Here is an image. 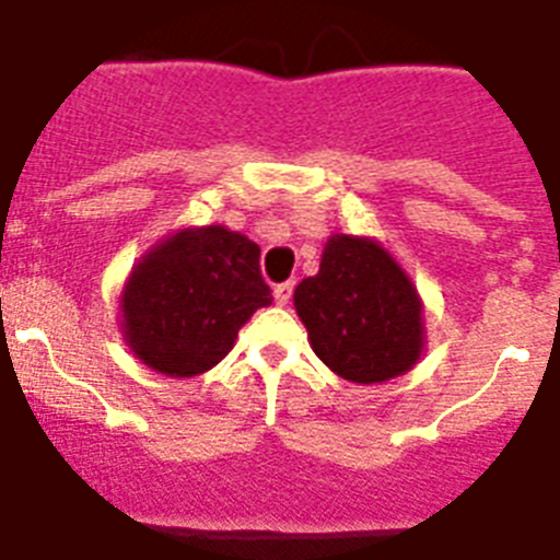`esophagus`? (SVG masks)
Wrapping results in <instances>:
<instances>
[{
	"label": "esophagus",
	"instance_id": "obj_1",
	"mask_svg": "<svg viewBox=\"0 0 560 560\" xmlns=\"http://www.w3.org/2000/svg\"><path fill=\"white\" fill-rule=\"evenodd\" d=\"M292 292H294V283L275 285V301L280 303V306H285V303L292 301Z\"/></svg>",
	"mask_w": 560,
	"mask_h": 560
}]
</instances>
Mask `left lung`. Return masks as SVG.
Segmentation results:
<instances>
[{
  "label": "left lung",
  "mask_w": 560,
  "mask_h": 560,
  "mask_svg": "<svg viewBox=\"0 0 560 560\" xmlns=\"http://www.w3.org/2000/svg\"><path fill=\"white\" fill-rule=\"evenodd\" d=\"M315 355L352 384H382L424 352V306L413 280L378 240L332 234L320 268L294 289Z\"/></svg>",
  "instance_id": "1"
}]
</instances>
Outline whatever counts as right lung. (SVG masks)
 <instances>
[{"instance_id": "1", "label": "right lung", "mask_w": 560, "mask_h": 560, "mask_svg": "<svg viewBox=\"0 0 560 560\" xmlns=\"http://www.w3.org/2000/svg\"><path fill=\"white\" fill-rule=\"evenodd\" d=\"M271 301L257 243L225 225L178 228L129 271L120 335L155 373L194 378L234 350L245 320Z\"/></svg>"}]
</instances>
